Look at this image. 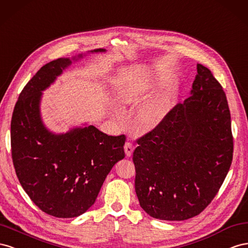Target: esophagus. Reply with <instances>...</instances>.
I'll return each mask as SVG.
<instances>
[{"mask_svg":"<svg viewBox=\"0 0 248 248\" xmlns=\"http://www.w3.org/2000/svg\"><path fill=\"white\" fill-rule=\"evenodd\" d=\"M124 152L126 157H131L134 152V145L131 142H125L124 144Z\"/></svg>","mask_w":248,"mask_h":248,"instance_id":"obj_1","label":"esophagus"}]
</instances>
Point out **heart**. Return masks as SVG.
I'll return each mask as SVG.
<instances>
[{
	"mask_svg": "<svg viewBox=\"0 0 248 248\" xmlns=\"http://www.w3.org/2000/svg\"><path fill=\"white\" fill-rule=\"evenodd\" d=\"M155 87L152 76L139 75L125 81L118 89L119 101L136 106L150 97ZM173 107V98L169 93L157 95L148 101L138 112V122L146 129L154 128L163 120Z\"/></svg>",
	"mask_w": 248,
	"mask_h": 248,
	"instance_id": "b5f03b06",
	"label": "heart"
}]
</instances>
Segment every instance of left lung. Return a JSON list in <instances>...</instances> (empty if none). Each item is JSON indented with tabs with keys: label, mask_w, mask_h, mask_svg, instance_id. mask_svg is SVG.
<instances>
[{
	"label": "left lung",
	"mask_w": 248,
	"mask_h": 248,
	"mask_svg": "<svg viewBox=\"0 0 248 248\" xmlns=\"http://www.w3.org/2000/svg\"><path fill=\"white\" fill-rule=\"evenodd\" d=\"M137 143L135 191L148 215L181 221L209 206L234 151L228 100L209 68L197 64L191 95Z\"/></svg>",
	"instance_id": "left-lung-1"
}]
</instances>
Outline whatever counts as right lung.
I'll list each match as a JSON object with an SVG mask.
<instances>
[{
	"label": "right lung",
	"instance_id": "obj_1",
	"mask_svg": "<svg viewBox=\"0 0 248 248\" xmlns=\"http://www.w3.org/2000/svg\"><path fill=\"white\" fill-rule=\"evenodd\" d=\"M81 58H59L42 66L20 93L11 120L12 161L20 185L41 211L58 218L85 213L112 167L124 158V135L108 136L93 125L54 134L42 123V91Z\"/></svg>",
	"mask_w": 248,
	"mask_h": 248
}]
</instances>
